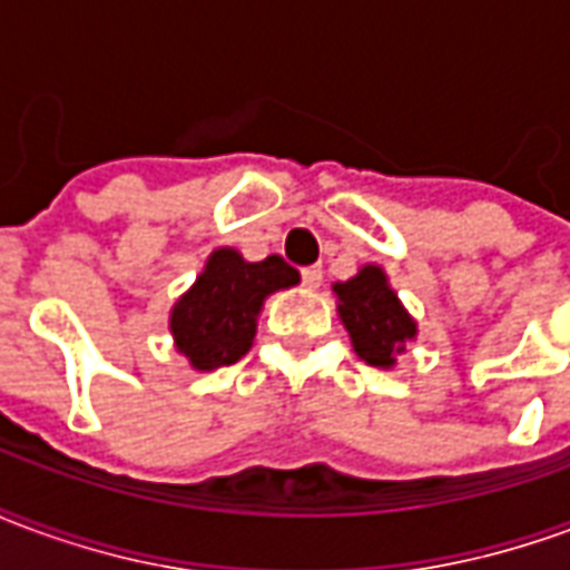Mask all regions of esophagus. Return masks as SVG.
<instances>
[{
	"label": "esophagus",
	"mask_w": 570,
	"mask_h": 570,
	"mask_svg": "<svg viewBox=\"0 0 570 570\" xmlns=\"http://www.w3.org/2000/svg\"><path fill=\"white\" fill-rule=\"evenodd\" d=\"M302 281H305V286H308V289H317L323 281L321 265H308V268H302Z\"/></svg>",
	"instance_id": "34e87169"
}]
</instances>
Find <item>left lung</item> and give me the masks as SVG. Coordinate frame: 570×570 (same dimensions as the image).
<instances>
[{"label":"left lung","instance_id":"8db88e82","mask_svg":"<svg viewBox=\"0 0 570 570\" xmlns=\"http://www.w3.org/2000/svg\"><path fill=\"white\" fill-rule=\"evenodd\" d=\"M333 293L357 357L379 370H394L409 342L419 338V321L400 302L387 272L370 262L354 277L333 284Z\"/></svg>","mask_w":570,"mask_h":570}]
</instances>
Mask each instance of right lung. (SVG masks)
<instances>
[{"label": "right lung", "instance_id": "obj_1", "mask_svg": "<svg viewBox=\"0 0 570 570\" xmlns=\"http://www.w3.org/2000/svg\"><path fill=\"white\" fill-rule=\"evenodd\" d=\"M296 284L298 272L281 256L247 262L235 247H216L170 308L176 354L195 372L232 366L253 347L265 298Z\"/></svg>", "mask_w": 570, "mask_h": 570}]
</instances>
